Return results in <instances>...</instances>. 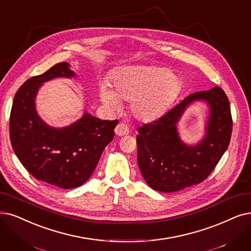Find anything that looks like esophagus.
Returning <instances> with one entry per match:
<instances>
[{
  "mask_svg": "<svg viewBox=\"0 0 251 251\" xmlns=\"http://www.w3.org/2000/svg\"><path fill=\"white\" fill-rule=\"evenodd\" d=\"M115 134L117 136H125L128 134V127L126 126V125L120 123L117 125L116 128H115Z\"/></svg>",
  "mask_w": 251,
  "mask_h": 251,
  "instance_id": "1",
  "label": "esophagus"
}]
</instances>
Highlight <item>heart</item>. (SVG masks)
Here are the masks:
<instances>
[{
	"label": "heart",
	"instance_id": "1",
	"mask_svg": "<svg viewBox=\"0 0 251 251\" xmlns=\"http://www.w3.org/2000/svg\"><path fill=\"white\" fill-rule=\"evenodd\" d=\"M179 88V80L167 69L154 66L126 67L116 73L112 89L102 85L105 105L118 108L122 101H131L133 114L143 120L153 119L164 112Z\"/></svg>",
	"mask_w": 251,
	"mask_h": 251
}]
</instances>
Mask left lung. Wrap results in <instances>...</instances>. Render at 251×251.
I'll use <instances>...</instances> for the list:
<instances>
[{
    "mask_svg": "<svg viewBox=\"0 0 251 251\" xmlns=\"http://www.w3.org/2000/svg\"><path fill=\"white\" fill-rule=\"evenodd\" d=\"M197 99L210 106L207 134L196 147L179 141L176 124L185 108ZM233 129L228 99L223 88L187 96L162 116L137 128V163L147 184L154 190L173 193L203 182L226 150Z\"/></svg>",
    "mask_w": 251,
    "mask_h": 251,
    "instance_id": "obj_1",
    "label": "left lung"
}]
</instances>
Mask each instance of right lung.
Masks as SVG:
<instances>
[{
    "label": "right lung",
    "mask_w": 251,
    "mask_h": 251,
    "mask_svg": "<svg viewBox=\"0 0 251 251\" xmlns=\"http://www.w3.org/2000/svg\"><path fill=\"white\" fill-rule=\"evenodd\" d=\"M68 63H58L18 88L10 113V141L26 171L38 180L64 189L82 185L91 177L105 147L114 138L118 120L85 113L68 127L54 128L37 115L38 88L55 77H72Z\"/></svg>",
    "instance_id": "add662e5"
}]
</instances>
